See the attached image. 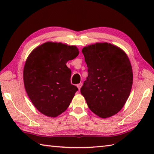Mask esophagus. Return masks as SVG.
Listing matches in <instances>:
<instances>
[{
  "label": "esophagus",
  "mask_w": 154,
  "mask_h": 154,
  "mask_svg": "<svg viewBox=\"0 0 154 154\" xmlns=\"http://www.w3.org/2000/svg\"><path fill=\"white\" fill-rule=\"evenodd\" d=\"M82 85H83V83H79V84H77V87H78V89H79V91H80V89H81V87H82Z\"/></svg>",
  "instance_id": "esophagus-1"
}]
</instances>
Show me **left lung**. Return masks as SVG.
Wrapping results in <instances>:
<instances>
[{"label": "left lung", "mask_w": 154, "mask_h": 154, "mask_svg": "<svg viewBox=\"0 0 154 154\" xmlns=\"http://www.w3.org/2000/svg\"><path fill=\"white\" fill-rule=\"evenodd\" d=\"M88 77L81 88L90 110L103 119L122 109L131 91V63L120 48L97 43L83 48Z\"/></svg>", "instance_id": "1"}]
</instances>
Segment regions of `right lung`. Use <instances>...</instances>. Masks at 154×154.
Masks as SVG:
<instances>
[{"mask_svg":"<svg viewBox=\"0 0 154 154\" xmlns=\"http://www.w3.org/2000/svg\"><path fill=\"white\" fill-rule=\"evenodd\" d=\"M79 55L73 45L46 42L29 55L24 68L28 95L42 114L56 117L67 109L78 88L71 83L69 60Z\"/></svg>","mask_w":154,"mask_h":154,"instance_id":"right-lung-1","label":"right lung"}]
</instances>
